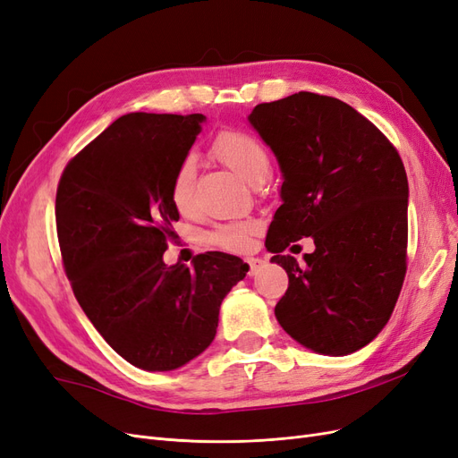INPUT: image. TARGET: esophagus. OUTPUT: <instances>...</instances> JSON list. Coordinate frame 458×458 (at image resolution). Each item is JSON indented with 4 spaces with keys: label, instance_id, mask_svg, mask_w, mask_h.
Listing matches in <instances>:
<instances>
[{
    "label": "esophagus",
    "instance_id": "obj_1",
    "mask_svg": "<svg viewBox=\"0 0 458 458\" xmlns=\"http://www.w3.org/2000/svg\"><path fill=\"white\" fill-rule=\"evenodd\" d=\"M246 263H248V267H250V271H248V275H250V276L258 275V271H259V269H263V265H265V261H263V259H259V258H248V259H246Z\"/></svg>",
    "mask_w": 458,
    "mask_h": 458
}]
</instances>
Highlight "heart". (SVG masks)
I'll return each mask as SVG.
<instances>
[{"label":"heart","mask_w":458,"mask_h":458,"mask_svg":"<svg viewBox=\"0 0 458 458\" xmlns=\"http://www.w3.org/2000/svg\"><path fill=\"white\" fill-rule=\"evenodd\" d=\"M210 153L216 159L231 168L234 174H239L248 183H261L267 180L271 172V157L261 141L244 131L225 129L219 131L212 144ZM195 191V165L191 161H183L170 183V200L183 214L193 204ZM258 231L254 219L246 222H233L219 225L208 236L210 244L225 248V250H241L246 246L248 239Z\"/></svg>","instance_id":"1"}]
</instances>
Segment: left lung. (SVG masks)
<instances>
[{
  "label": "left lung",
  "mask_w": 458,
  "mask_h": 458,
  "mask_svg": "<svg viewBox=\"0 0 458 458\" xmlns=\"http://www.w3.org/2000/svg\"><path fill=\"white\" fill-rule=\"evenodd\" d=\"M250 123L284 176L265 246L288 273L278 324L307 349L351 354L385 327L407 271V174L398 149L354 107L317 92L258 104ZM303 235L301 264L281 251Z\"/></svg>",
  "instance_id": "obj_1"
}]
</instances>
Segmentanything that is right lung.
Listing matches in <instances>:
<instances>
[{
    "label": "right lung",
    "instance_id": "1",
    "mask_svg": "<svg viewBox=\"0 0 458 458\" xmlns=\"http://www.w3.org/2000/svg\"><path fill=\"white\" fill-rule=\"evenodd\" d=\"M202 114H129L94 138L62 172L56 234L73 295L129 364L170 371L214 341L219 305L248 273L241 258L207 251L193 267L165 265L178 241L170 183Z\"/></svg>",
    "mask_w": 458,
    "mask_h": 458
}]
</instances>
